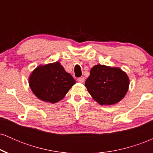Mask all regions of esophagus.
<instances>
[{
	"label": "esophagus",
	"instance_id": "obj_1",
	"mask_svg": "<svg viewBox=\"0 0 153 153\" xmlns=\"http://www.w3.org/2000/svg\"><path fill=\"white\" fill-rule=\"evenodd\" d=\"M84 80H85V79H84L83 77H82V78H78V82H81V83H82V82H84Z\"/></svg>",
	"mask_w": 153,
	"mask_h": 153
}]
</instances>
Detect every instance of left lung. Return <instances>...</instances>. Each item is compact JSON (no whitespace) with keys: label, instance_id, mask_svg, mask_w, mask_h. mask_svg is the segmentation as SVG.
I'll return each mask as SVG.
<instances>
[{"label":"left lung","instance_id":"8db88e82","mask_svg":"<svg viewBox=\"0 0 153 153\" xmlns=\"http://www.w3.org/2000/svg\"><path fill=\"white\" fill-rule=\"evenodd\" d=\"M85 87L94 101L101 106L116 104L127 94L129 78L118 67L96 65L91 69Z\"/></svg>","mask_w":153,"mask_h":153}]
</instances>
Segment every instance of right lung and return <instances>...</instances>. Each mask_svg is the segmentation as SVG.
I'll list each match as a JSON object with an SVG mask.
<instances>
[{
  "label": "right lung",
  "mask_w": 153,
  "mask_h": 153,
  "mask_svg": "<svg viewBox=\"0 0 153 153\" xmlns=\"http://www.w3.org/2000/svg\"><path fill=\"white\" fill-rule=\"evenodd\" d=\"M75 82L58 61L40 65L29 77V85L33 94L39 99L52 103L62 100Z\"/></svg>",
  "instance_id": "1"
}]
</instances>
